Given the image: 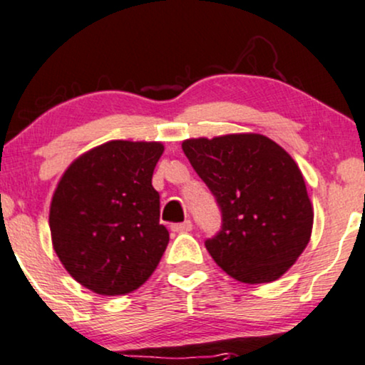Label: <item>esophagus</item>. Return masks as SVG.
<instances>
[{"label":"esophagus","mask_w":365,"mask_h":365,"mask_svg":"<svg viewBox=\"0 0 365 365\" xmlns=\"http://www.w3.org/2000/svg\"><path fill=\"white\" fill-rule=\"evenodd\" d=\"M171 230L175 233H187L192 230V221H183V223H177V225H171Z\"/></svg>","instance_id":"34e87169"}]
</instances>
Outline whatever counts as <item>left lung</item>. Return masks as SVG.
<instances>
[{
	"mask_svg": "<svg viewBox=\"0 0 365 365\" xmlns=\"http://www.w3.org/2000/svg\"><path fill=\"white\" fill-rule=\"evenodd\" d=\"M182 149L221 211V230L206 240L217 266L250 284L287 273L311 240L314 221L290 154L259 133L188 139Z\"/></svg>",
	"mask_w": 365,
	"mask_h": 365,
	"instance_id": "8db88e82",
	"label": "left lung"
}]
</instances>
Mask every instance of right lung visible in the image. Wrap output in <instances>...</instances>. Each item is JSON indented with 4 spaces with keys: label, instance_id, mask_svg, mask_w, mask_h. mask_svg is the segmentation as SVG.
I'll return each instance as SVG.
<instances>
[{
    "label": "right lung",
    "instance_id": "obj_1",
    "mask_svg": "<svg viewBox=\"0 0 365 365\" xmlns=\"http://www.w3.org/2000/svg\"><path fill=\"white\" fill-rule=\"evenodd\" d=\"M159 142L111 140L75 159L49 209L53 247L65 269L99 295H125L148 282L170 233L159 223L153 173Z\"/></svg>",
    "mask_w": 365,
    "mask_h": 365
}]
</instances>
